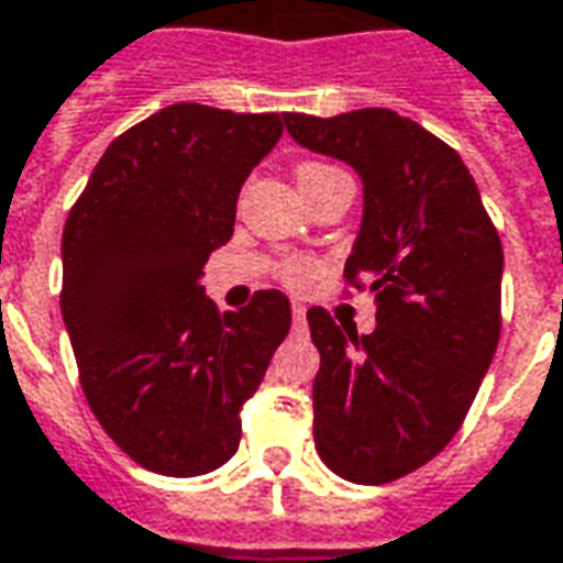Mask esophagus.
I'll list each match as a JSON object with an SVG mask.
<instances>
[{
	"label": "esophagus",
	"instance_id": "esophagus-1",
	"mask_svg": "<svg viewBox=\"0 0 563 563\" xmlns=\"http://www.w3.org/2000/svg\"><path fill=\"white\" fill-rule=\"evenodd\" d=\"M305 317H308V308H305L301 301H292V320L305 322Z\"/></svg>",
	"mask_w": 563,
	"mask_h": 563
}]
</instances>
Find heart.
<instances>
[{
  "label": "heart",
  "mask_w": 563,
  "mask_h": 563,
  "mask_svg": "<svg viewBox=\"0 0 563 563\" xmlns=\"http://www.w3.org/2000/svg\"><path fill=\"white\" fill-rule=\"evenodd\" d=\"M325 167H332V164H320V161H308V164H301L298 167V183L301 179H308V176H313V173L325 170ZM280 280L286 283V286H292V289H305L317 274H320V265L313 262V258H308V255H292V258H286L280 265Z\"/></svg>",
  "instance_id": "b5f03b06"
}]
</instances>
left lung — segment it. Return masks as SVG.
I'll return each mask as SVG.
<instances>
[{
    "label": "left lung",
    "mask_w": 563,
    "mask_h": 563,
    "mask_svg": "<svg viewBox=\"0 0 563 563\" xmlns=\"http://www.w3.org/2000/svg\"><path fill=\"white\" fill-rule=\"evenodd\" d=\"M283 121L295 143L363 176L344 283L375 295L377 329L356 335L308 310L320 350L313 442L341 478L387 485L454 439L482 387L503 325L500 234L457 152L418 121L393 109Z\"/></svg>",
    "instance_id": "obj_1"
}]
</instances>
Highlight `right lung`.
<instances>
[{"instance_id": "add662e5", "label": "right lung", "mask_w": 563, "mask_h": 563, "mask_svg": "<svg viewBox=\"0 0 563 563\" xmlns=\"http://www.w3.org/2000/svg\"><path fill=\"white\" fill-rule=\"evenodd\" d=\"M283 115L176 103L97 161L63 225L60 310L93 418L161 475L219 470L241 408L289 335V298L258 289L219 313L203 262L234 234L238 195L277 145Z\"/></svg>"}]
</instances>
